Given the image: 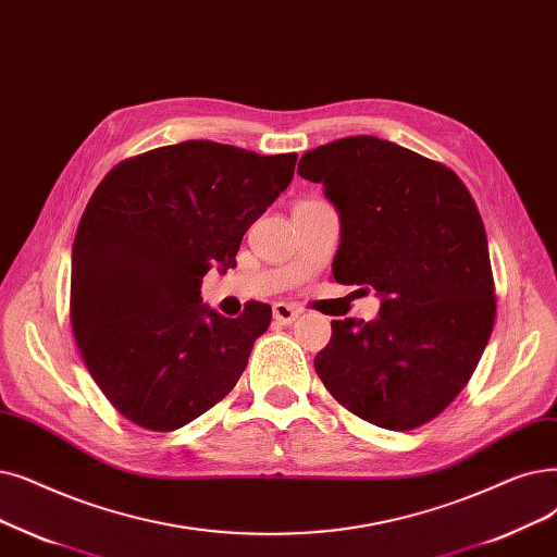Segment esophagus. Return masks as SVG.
Here are the masks:
<instances>
[{
	"label": "esophagus",
	"instance_id": "34e87169",
	"mask_svg": "<svg viewBox=\"0 0 557 557\" xmlns=\"http://www.w3.org/2000/svg\"><path fill=\"white\" fill-rule=\"evenodd\" d=\"M298 317H300V309L294 307V305H288V302H275V305H273V319H275V323H280V325L294 323Z\"/></svg>",
	"mask_w": 557,
	"mask_h": 557
}]
</instances>
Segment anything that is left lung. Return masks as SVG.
<instances>
[{"label": "left lung", "instance_id": "obj_1", "mask_svg": "<svg viewBox=\"0 0 557 557\" xmlns=\"http://www.w3.org/2000/svg\"><path fill=\"white\" fill-rule=\"evenodd\" d=\"M342 219L332 275L375 288L380 317L332 321L313 359L325 389L359 419L412 430L455 400L496 319L485 225L450 168L377 136L338 138L302 154Z\"/></svg>", "mask_w": 557, "mask_h": 557}]
</instances>
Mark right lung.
Here are the masks:
<instances>
[{
  "label": "right lung",
  "instance_id": "add662e5",
  "mask_svg": "<svg viewBox=\"0 0 557 557\" xmlns=\"http://www.w3.org/2000/svg\"><path fill=\"white\" fill-rule=\"evenodd\" d=\"M296 159L184 140L117 163L95 188L72 246L70 321L92 380L132 423L177 430L246 371L271 307L225 319L200 286L211 269L236 265Z\"/></svg>",
  "mask_w": 557,
  "mask_h": 557
}]
</instances>
